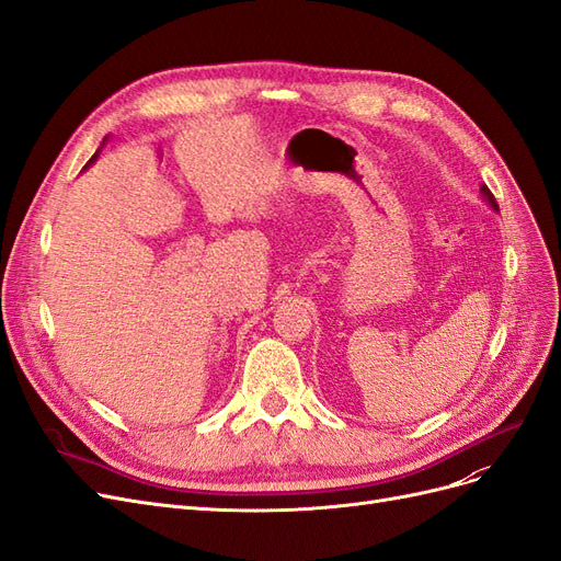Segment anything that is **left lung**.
Here are the masks:
<instances>
[{
	"mask_svg": "<svg viewBox=\"0 0 561 561\" xmlns=\"http://www.w3.org/2000/svg\"><path fill=\"white\" fill-rule=\"evenodd\" d=\"M481 196H483V201H485V203H488V205L492 207V210H494V213H500V205H496L494 196L490 194V190H488V186H485V184L481 186Z\"/></svg>",
	"mask_w": 561,
	"mask_h": 561,
	"instance_id": "left-lung-1",
	"label": "left lung"
}]
</instances>
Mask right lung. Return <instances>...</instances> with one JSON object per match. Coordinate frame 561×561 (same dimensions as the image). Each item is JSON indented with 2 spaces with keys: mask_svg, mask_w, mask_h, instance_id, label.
Listing matches in <instances>:
<instances>
[{
  "mask_svg": "<svg viewBox=\"0 0 561 561\" xmlns=\"http://www.w3.org/2000/svg\"><path fill=\"white\" fill-rule=\"evenodd\" d=\"M106 142H108V136H106V138H103V142H101V148H103V145H106ZM101 148H99V150H96V152H94V157H92V159H90V161H88V165H92V163H94V161H96V159H99V152H101Z\"/></svg>",
  "mask_w": 561,
  "mask_h": 561,
  "instance_id": "obj_1",
  "label": "right lung"
}]
</instances>
